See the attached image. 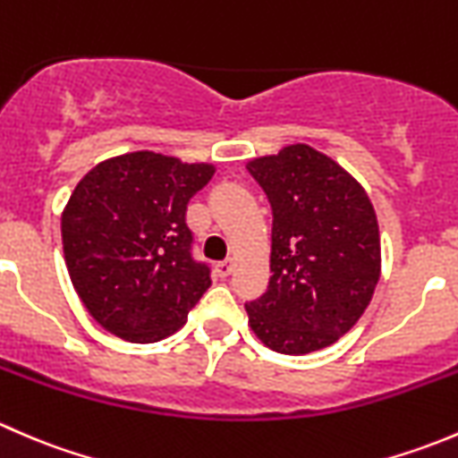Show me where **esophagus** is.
Instances as JSON below:
<instances>
[{
	"instance_id": "obj_1",
	"label": "esophagus",
	"mask_w": 458,
	"mask_h": 458,
	"mask_svg": "<svg viewBox=\"0 0 458 458\" xmlns=\"http://www.w3.org/2000/svg\"><path fill=\"white\" fill-rule=\"evenodd\" d=\"M233 259H225V261H219L215 266L216 270V276H221V279H225V276H230V272H233Z\"/></svg>"
}]
</instances>
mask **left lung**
Instances as JSON below:
<instances>
[{
	"label": "left lung",
	"mask_w": 458,
	"mask_h": 458,
	"mask_svg": "<svg viewBox=\"0 0 458 458\" xmlns=\"http://www.w3.org/2000/svg\"><path fill=\"white\" fill-rule=\"evenodd\" d=\"M272 208L270 284L246 303L263 345L308 354L339 341L381 276L378 221L366 188L308 143L246 164Z\"/></svg>",
	"instance_id": "left-lung-1"
}]
</instances>
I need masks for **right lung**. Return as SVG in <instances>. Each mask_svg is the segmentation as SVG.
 Listing matches in <instances>:
<instances>
[{
	"label": "right lung",
	"instance_id": "obj_1",
	"mask_svg": "<svg viewBox=\"0 0 458 458\" xmlns=\"http://www.w3.org/2000/svg\"><path fill=\"white\" fill-rule=\"evenodd\" d=\"M215 170L135 150L99 161L75 186L62 212L64 259L88 315L110 335L165 339L210 288L191 257L186 208Z\"/></svg>",
	"mask_w": 458,
	"mask_h": 458
}]
</instances>
